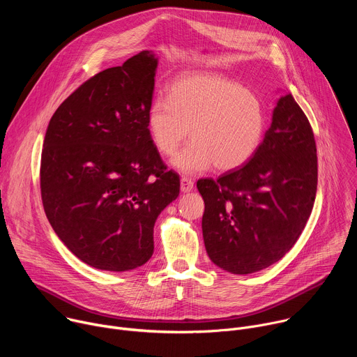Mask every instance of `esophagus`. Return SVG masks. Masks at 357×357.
<instances>
[{"label":"esophagus","instance_id":"esophagus-1","mask_svg":"<svg viewBox=\"0 0 357 357\" xmlns=\"http://www.w3.org/2000/svg\"><path fill=\"white\" fill-rule=\"evenodd\" d=\"M193 189V181L188 176L181 178V190L182 192H190Z\"/></svg>","mask_w":357,"mask_h":357}]
</instances>
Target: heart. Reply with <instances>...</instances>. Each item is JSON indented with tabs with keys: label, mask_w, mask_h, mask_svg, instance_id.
<instances>
[{
	"label": "heart",
	"mask_w": 357,
	"mask_h": 357,
	"mask_svg": "<svg viewBox=\"0 0 357 357\" xmlns=\"http://www.w3.org/2000/svg\"><path fill=\"white\" fill-rule=\"evenodd\" d=\"M261 100L240 83L211 73L176 79L168 100L158 97L148 110L149 138L164 157H174L189 137L192 142L175 160L186 174L209 169L227 172L243 167L256 154L264 132Z\"/></svg>",
	"instance_id": "heart-1"
}]
</instances>
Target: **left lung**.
<instances>
[{
	"label": "left lung",
	"instance_id": "1",
	"mask_svg": "<svg viewBox=\"0 0 357 357\" xmlns=\"http://www.w3.org/2000/svg\"><path fill=\"white\" fill-rule=\"evenodd\" d=\"M317 185L312 127L294 97L281 96L252 158L218 181L196 182L205 200L202 230L211 260L231 274L281 260L311 216Z\"/></svg>",
	"mask_w": 357,
	"mask_h": 357
}]
</instances>
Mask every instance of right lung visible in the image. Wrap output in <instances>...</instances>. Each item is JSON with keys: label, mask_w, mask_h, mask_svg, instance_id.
<instances>
[{"label": "right lung", "mask_w": 357, "mask_h": 357, "mask_svg": "<svg viewBox=\"0 0 357 357\" xmlns=\"http://www.w3.org/2000/svg\"><path fill=\"white\" fill-rule=\"evenodd\" d=\"M157 59L148 50L80 84L49 121L40 157L46 218L83 263L128 271L154 252V225L179 175L152 144L146 114Z\"/></svg>", "instance_id": "obj_1"}]
</instances>
